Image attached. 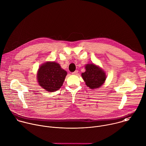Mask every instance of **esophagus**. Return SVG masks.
<instances>
[{
	"label": "esophagus",
	"instance_id": "1",
	"mask_svg": "<svg viewBox=\"0 0 146 146\" xmlns=\"http://www.w3.org/2000/svg\"><path fill=\"white\" fill-rule=\"evenodd\" d=\"M78 70H76V71H74V72L72 73V74H73V75H77V74H78Z\"/></svg>",
	"mask_w": 146,
	"mask_h": 146
}]
</instances>
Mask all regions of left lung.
<instances>
[{
    "mask_svg": "<svg viewBox=\"0 0 146 146\" xmlns=\"http://www.w3.org/2000/svg\"><path fill=\"white\" fill-rule=\"evenodd\" d=\"M85 69V72L81 76L86 85L92 89L101 87L106 78L105 72L94 64H87Z\"/></svg>",
    "mask_w": 146,
    "mask_h": 146,
    "instance_id": "left-lung-1",
    "label": "left lung"
}]
</instances>
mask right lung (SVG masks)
<instances>
[{
	"instance_id": "add662e5",
	"label": "right lung",
	"mask_w": 146,
	"mask_h": 146,
	"mask_svg": "<svg viewBox=\"0 0 146 146\" xmlns=\"http://www.w3.org/2000/svg\"><path fill=\"white\" fill-rule=\"evenodd\" d=\"M67 72L59 64L46 62L41 65L37 74V81L46 91L53 92L58 90L64 82Z\"/></svg>"
}]
</instances>
